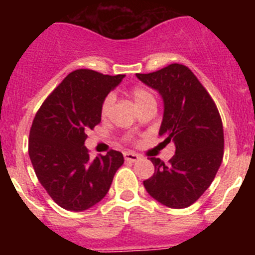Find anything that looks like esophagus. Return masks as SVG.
Returning <instances> with one entry per match:
<instances>
[{
	"label": "esophagus",
	"mask_w": 255,
	"mask_h": 255,
	"mask_svg": "<svg viewBox=\"0 0 255 255\" xmlns=\"http://www.w3.org/2000/svg\"><path fill=\"white\" fill-rule=\"evenodd\" d=\"M124 158L128 162H136L138 159H140V155L134 152H125L124 153Z\"/></svg>",
	"instance_id": "34e87169"
}]
</instances>
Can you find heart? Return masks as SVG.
<instances>
[{"label":"heart","instance_id":"1","mask_svg":"<svg viewBox=\"0 0 255 255\" xmlns=\"http://www.w3.org/2000/svg\"><path fill=\"white\" fill-rule=\"evenodd\" d=\"M131 97L134 102L136 103V106L139 107V110H141L143 107H145L149 103H155V98L153 97V94L150 93L148 89L141 87L134 88L131 91ZM114 105V96L112 94H108L103 100L102 105H101V116L106 117L110 111H111V107Z\"/></svg>","mask_w":255,"mask_h":255}]
</instances>
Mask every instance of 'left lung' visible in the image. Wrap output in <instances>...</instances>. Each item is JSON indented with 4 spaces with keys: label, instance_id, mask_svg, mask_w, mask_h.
Instances as JSON below:
<instances>
[{
    "label": "left lung",
    "instance_id": "obj_1",
    "mask_svg": "<svg viewBox=\"0 0 255 255\" xmlns=\"http://www.w3.org/2000/svg\"><path fill=\"white\" fill-rule=\"evenodd\" d=\"M138 79L161 94L163 120L159 136L175 143V155L164 164L150 157L154 173L143 181L148 194L170 208H186L209 188L224 158V128L206 88L189 67L171 64Z\"/></svg>",
    "mask_w": 255,
    "mask_h": 255
}]
</instances>
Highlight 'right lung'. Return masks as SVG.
<instances>
[{
	"mask_svg": "<svg viewBox=\"0 0 255 255\" xmlns=\"http://www.w3.org/2000/svg\"><path fill=\"white\" fill-rule=\"evenodd\" d=\"M125 75L94 70L70 73L35 115L29 134V157L49 197L67 211L82 212L106 197L124 155L110 150L89 158L88 129L101 123V105Z\"/></svg>",
	"mask_w": 255,
	"mask_h": 255,
	"instance_id": "obj_1",
	"label": "right lung"
}]
</instances>
